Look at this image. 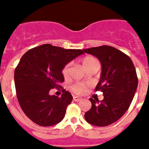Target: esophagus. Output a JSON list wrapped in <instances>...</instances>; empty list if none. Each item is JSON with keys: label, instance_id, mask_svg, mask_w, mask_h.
<instances>
[{"label": "esophagus", "instance_id": "34e87169", "mask_svg": "<svg viewBox=\"0 0 149 149\" xmlns=\"http://www.w3.org/2000/svg\"><path fill=\"white\" fill-rule=\"evenodd\" d=\"M81 100H82V98L79 97H73V100H74V101L78 102V101H80Z\"/></svg>", "mask_w": 149, "mask_h": 149}]
</instances>
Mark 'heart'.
<instances>
[{
    "instance_id": "b5f03b06",
    "label": "heart",
    "mask_w": 149,
    "mask_h": 149,
    "mask_svg": "<svg viewBox=\"0 0 149 149\" xmlns=\"http://www.w3.org/2000/svg\"><path fill=\"white\" fill-rule=\"evenodd\" d=\"M97 63H98V61L95 58L91 57V56H86L82 59V65L85 70L86 68H88L89 66H91L93 64ZM69 71H70V65L67 64L63 67V70H62V73H63L64 78H67L68 76H69ZM70 89L74 93L81 94V93H84L86 91V85L83 84H75L70 86Z\"/></svg>"
}]
</instances>
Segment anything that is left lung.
<instances>
[{
    "label": "left lung",
    "mask_w": 149,
    "mask_h": 149,
    "mask_svg": "<svg viewBox=\"0 0 149 149\" xmlns=\"http://www.w3.org/2000/svg\"><path fill=\"white\" fill-rule=\"evenodd\" d=\"M84 51L96 56L101 63V76L95 91H100L104 95L101 101L90 98L92 106L84 118L91 125L107 126L129 108L139 83L136 70L129 56L116 48L102 45Z\"/></svg>",
    "instance_id": "1"
}]
</instances>
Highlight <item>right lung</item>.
Listing matches in <instances>:
<instances>
[{
  "label": "right lung",
  "instance_id": "1",
  "mask_svg": "<svg viewBox=\"0 0 149 149\" xmlns=\"http://www.w3.org/2000/svg\"><path fill=\"white\" fill-rule=\"evenodd\" d=\"M84 51L65 49L44 44L24 53L15 70L16 95L25 115L37 125L49 127L63 120L71 93L63 89L61 97L50 95L51 89L64 82L62 70Z\"/></svg>",
  "mask_w": 149,
  "mask_h": 149
}]
</instances>
